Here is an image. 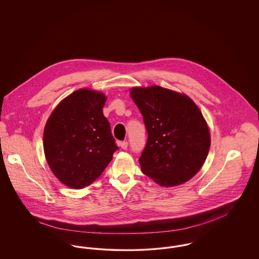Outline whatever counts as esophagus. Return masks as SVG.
Instances as JSON below:
<instances>
[{
  "instance_id": "esophagus-1",
  "label": "esophagus",
  "mask_w": 259,
  "mask_h": 259,
  "mask_svg": "<svg viewBox=\"0 0 259 259\" xmlns=\"http://www.w3.org/2000/svg\"><path fill=\"white\" fill-rule=\"evenodd\" d=\"M119 146L122 149H127L128 148V142H119Z\"/></svg>"
}]
</instances>
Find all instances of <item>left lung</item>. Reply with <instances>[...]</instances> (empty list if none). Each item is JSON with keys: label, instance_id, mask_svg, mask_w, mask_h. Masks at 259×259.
Listing matches in <instances>:
<instances>
[{"label": "left lung", "instance_id": "obj_1", "mask_svg": "<svg viewBox=\"0 0 259 259\" xmlns=\"http://www.w3.org/2000/svg\"><path fill=\"white\" fill-rule=\"evenodd\" d=\"M131 97L143 115L148 141L139 159L145 175L162 186L194 177L209 152V128L186 95L160 87L133 88Z\"/></svg>", "mask_w": 259, "mask_h": 259}]
</instances>
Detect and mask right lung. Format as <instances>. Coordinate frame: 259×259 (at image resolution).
Instances as JSON below:
<instances>
[{"label": "right lung", "mask_w": 259, "mask_h": 259, "mask_svg": "<svg viewBox=\"0 0 259 259\" xmlns=\"http://www.w3.org/2000/svg\"><path fill=\"white\" fill-rule=\"evenodd\" d=\"M104 94L79 89L51 113L44 149L51 171L64 185L80 189L95 182L118 149L103 113Z\"/></svg>", "instance_id": "right-lung-1"}]
</instances>
